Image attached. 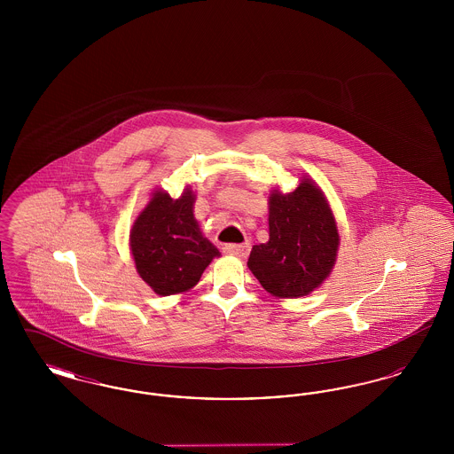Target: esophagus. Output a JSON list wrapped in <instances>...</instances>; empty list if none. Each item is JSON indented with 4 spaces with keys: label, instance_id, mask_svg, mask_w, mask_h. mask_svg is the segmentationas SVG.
<instances>
[{
    "label": "esophagus",
    "instance_id": "34e87169",
    "mask_svg": "<svg viewBox=\"0 0 454 454\" xmlns=\"http://www.w3.org/2000/svg\"><path fill=\"white\" fill-rule=\"evenodd\" d=\"M223 252L228 255H235V257H247L250 252V245L248 243H228L223 247Z\"/></svg>",
    "mask_w": 454,
    "mask_h": 454
}]
</instances>
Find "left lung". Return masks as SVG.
I'll list each match as a JSON object with an SVG mask.
<instances>
[{
	"instance_id": "left-lung-1",
	"label": "left lung",
	"mask_w": 454,
	"mask_h": 454,
	"mask_svg": "<svg viewBox=\"0 0 454 454\" xmlns=\"http://www.w3.org/2000/svg\"><path fill=\"white\" fill-rule=\"evenodd\" d=\"M339 231L322 191L308 178L269 200V241L255 245L248 267L262 287L279 298H300L328 278Z\"/></svg>"
}]
</instances>
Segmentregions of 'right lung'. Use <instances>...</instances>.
Returning <instances> with one entry per match:
<instances>
[{
	"label": "right lung",
	"instance_id": "1",
	"mask_svg": "<svg viewBox=\"0 0 454 454\" xmlns=\"http://www.w3.org/2000/svg\"><path fill=\"white\" fill-rule=\"evenodd\" d=\"M130 250L137 274L160 296L184 293L200 279L219 250L202 237L194 219V195L180 199L153 195L130 231Z\"/></svg>",
	"mask_w": 454,
	"mask_h": 454
}]
</instances>
